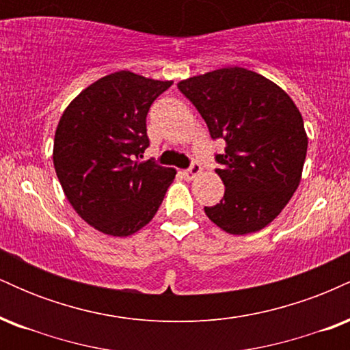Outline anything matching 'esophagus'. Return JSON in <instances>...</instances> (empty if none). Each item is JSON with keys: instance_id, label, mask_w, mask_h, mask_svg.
I'll list each match as a JSON object with an SVG mask.
<instances>
[{"instance_id": "esophagus-1", "label": "esophagus", "mask_w": 350, "mask_h": 350, "mask_svg": "<svg viewBox=\"0 0 350 350\" xmlns=\"http://www.w3.org/2000/svg\"><path fill=\"white\" fill-rule=\"evenodd\" d=\"M200 172H202V167H200L198 163H194V164H192L191 167H189V170L183 171V176H184V179H187V180H192V179L196 178V176H199Z\"/></svg>"}]
</instances>
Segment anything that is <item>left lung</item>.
<instances>
[{"label": "left lung", "instance_id": "left-lung-1", "mask_svg": "<svg viewBox=\"0 0 350 350\" xmlns=\"http://www.w3.org/2000/svg\"><path fill=\"white\" fill-rule=\"evenodd\" d=\"M178 88L212 138L226 142L215 156L226 192L204 207L206 215L230 235L262 230L290 202L303 174L308 135L298 107L270 79L237 66L180 80Z\"/></svg>", "mask_w": 350, "mask_h": 350}]
</instances>
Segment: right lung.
<instances>
[{
	"mask_svg": "<svg viewBox=\"0 0 350 350\" xmlns=\"http://www.w3.org/2000/svg\"><path fill=\"white\" fill-rule=\"evenodd\" d=\"M172 85L120 70L98 79L69 103L54 136V159L74 211L102 234L133 235L151 222L176 170L139 161L150 146L146 115Z\"/></svg>",
	"mask_w": 350,
	"mask_h": 350,
	"instance_id": "1",
	"label": "right lung"
}]
</instances>
